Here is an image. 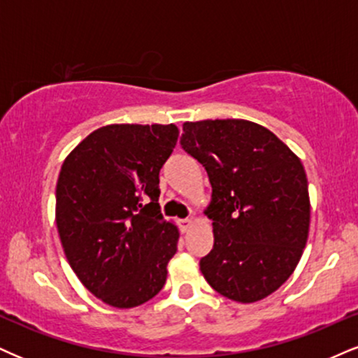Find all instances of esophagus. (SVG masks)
<instances>
[{"label": "esophagus", "instance_id": "obj_1", "mask_svg": "<svg viewBox=\"0 0 358 358\" xmlns=\"http://www.w3.org/2000/svg\"><path fill=\"white\" fill-rule=\"evenodd\" d=\"M180 228H182V231L185 234V231H188L193 225V220L192 218H183V220H180Z\"/></svg>", "mask_w": 358, "mask_h": 358}]
</instances>
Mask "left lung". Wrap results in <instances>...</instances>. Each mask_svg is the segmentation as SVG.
Returning a JSON list of instances; mask_svg holds the SVG:
<instances>
[{
    "mask_svg": "<svg viewBox=\"0 0 358 358\" xmlns=\"http://www.w3.org/2000/svg\"><path fill=\"white\" fill-rule=\"evenodd\" d=\"M183 150L205 166L213 248L200 270L218 294L240 303L264 300L294 273L307 245L310 196L300 158L248 120L185 122Z\"/></svg>",
    "mask_w": 358,
    "mask_h": 358,
    "instance_id": "left-lung-1",
    "label": "left lung"
}]
</instances>
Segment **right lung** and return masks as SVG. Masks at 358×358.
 I'll return each instance as SVG.
<instances>
[{
    "mask_svg": "<svg viewBox=\"0 0 358 358\" xmlns=\"http://www.w3.org/2000/svg\"><path fill=\"white\" fill-rule=\"evenodd\" d=\"M176 124H106L64 158L56 183V227L80 282L101 302L133 308L166 282L180 231L162 217L160 168Z\"/></svg>",
    "mask_w": 358,
    "mask_h": 358,
    "instance_id": "add662e5",
    "label": "right lung"
}]
</instances>
